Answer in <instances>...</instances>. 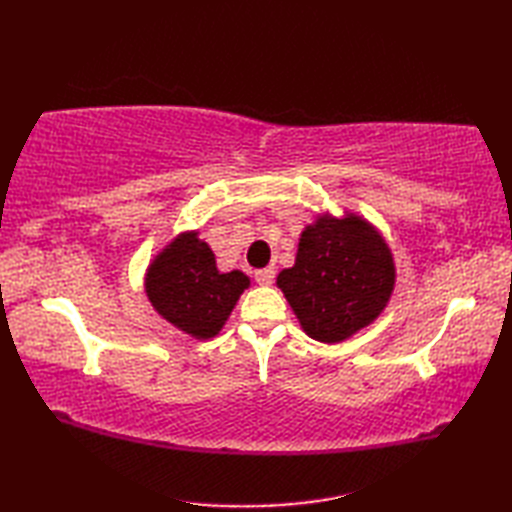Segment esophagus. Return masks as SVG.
Segmentation results:
<instances>
[{"instance_id":"34e87169","label":"esophagus","mask_w":512,"mask_h":512,"mask_svg":"<svg viewBox=\"0 0 512 512\" xmlns=\"http://www.w3.org/2000/svg\"><path fill=\"white\" fill-rule=\"evenodd\" d=\"M255 279H257V284H259V286H270V284H273V279H275V270H273V268H262V270H257V273H255Z\"/></svg>"}]
</instances>
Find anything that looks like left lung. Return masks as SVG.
I'll return each mask as SVG.
<instances>
[{
    "label": "left lung",
    "instance_id": "8db88e82",
    "mask_svg": "<svg viewBox=\"0 0 512 512\" xmlns=\"http://www.w3.org/2000/svg\"><path fill=\"white\" fill-rule=\"evenodd\" d=\"M394 284L387 242L354 213L319 215L301 233L295 266L277 277L303 332L321 343L345 341L374 323Z\"/></svg>",
    "mask_w": 512,
    "mask_h": 512
}]
</instances>
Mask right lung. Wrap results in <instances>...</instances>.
Here are the masks:
<instances>
[{
  "label": "right lung",
  "instance_id": "1",
  "mask_svg": "<svg viewBox=\"0 0 512 512\" xmlns=\"http://www.w3.org/2000/svg\"><path fill=\"white\" fill-rule=\"evenodd\" d=\"M250 279L231 270L220 273L209 244L198 231L180 233L147 268L145 292L162 319L195 339L222 330Z\"/></svg>",
  "mask_w": 512,
  "mask_h": 512
}]
</instances>
